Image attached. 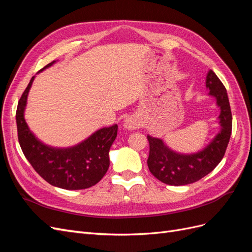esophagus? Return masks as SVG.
I'll use <instances>...</instances> for the list:
<instances>
[{"mask_svg": "<svg viewBox=\"0 0 252 252\" xmlns=\"http://www.w3.org/2000/svg\"><path fill=\"white\" fill-rule=\"evenodd\" d=\"M140 127V122L138 119H135L133 117L128 118L125 120L124 123V128L127 129V130H134V129Z\"/></svg>", "mask_w": 252, "mask_h": 252, "instance_id": "esophagus-1", "label": "esophagus"}]
</instances>
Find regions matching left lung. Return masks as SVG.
<instances>
[{"instance_id":"8db88e82","label":"left lung","mask_w":252,"mask_h":252,"mask_svg":"<svg viewBox=\"0 0 252 252\" xmlns=\"http://www.w3.org/2000/svg\"><path fill=\"white\" fill-rule=\"evenodd\" d=\"M206 87L216 98L220 107V132L203 150L191 155H183L167 147L158 138L147 135L149 142L148 168L155 177L165 184L181 186L191 184L211 172L226 152L232 129V114L227 91L223 83L212 70L206 77Z\"/></svg>"}]
</instances>
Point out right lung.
<instances>
[{
	"mask_svg": "<svg viewBox=\"0 0 252 252\" xmlns=\"http://www.w3.org/2000/svg\"><path fill=\"white\" fill-rule=\"evenodd\" d=\"M56 61L42 68H48ZM34 77L23 93L17 108L18 139L23 154L33 169L50 185L67 190L95 185L109 168V149L118 134V125L98 129L88 139L69 148H55L37 140L24 119L27 95Z\"/></svg>",
	"mask_w": 252,
	"mask_h": 252,
	"instance_id": "1",
	"label": "right lung"
}]
</instances>
